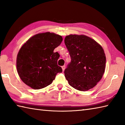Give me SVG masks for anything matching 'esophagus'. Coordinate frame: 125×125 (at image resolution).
Returning a JSON list of instances; mask_svg holds the SVG:
<instances>
[{"label":"esophagus","instance_id":"esophagus-1","mask_svg":"<svg viewBox=\"0 0 125 125\" xmlns=\"http://www.w3.org/2000/svg\"><path fill=\"white\" fill-rule=\"evenodd\" d=\"M62 69L63 71H64V70H65V65L62 66Z\"/></svg>","mask_w":125,"mask_h":125}]
</instances>
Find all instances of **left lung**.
Masks as SVG:
<instances>
[{
	"mask_svg": "<svg viewBox=\"0 0 125 125\" xmlns=\"http://www.w3.org/2000/svg\"><path fill=\"white\" fill-rule=\"evenodd\" d=\"M64 43L71 60L64 70L69 84L81 91L93 88L105 72L106 56L103 47L84 35L66 36Z\"/></svg>",
	"mask_w": 125,
	"mask_h": 125,
	"instance_id": "left-lung-1",
	"label": "left lung"
}]
</instances>
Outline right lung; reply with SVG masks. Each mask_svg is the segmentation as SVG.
Wrapping results in <instances>:
<instances>
[{"instance_id":"1","label":"right lung","mask_w":125,"mask_h":125,"mask_svg":"<svg viewBox=\"0 0 125 125\" xmlns=\"http://www.w3.org/2000/svg\"><path fill=\"white\" fill-rule=\"evenodd\" d=\"M62 37L54 33L37 34L22 45L17 57V69L22 81L31 88L41 89L52 83L57 73L62 72L57 65L60 55L55 48Z\"/></svg>"}]
</instances>
